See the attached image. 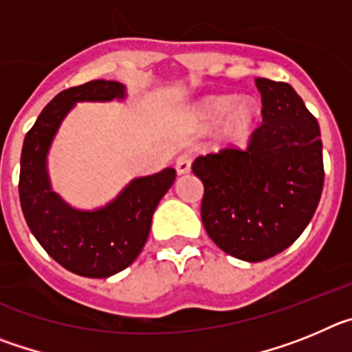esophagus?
Masks as SVG:
<instances>
[{
	"label": "esophagus",
	"instance_id": "1",
	"mask_svg": "<svg viewBox=\"0 0 352 352\" xmlns=\"http://www.w3.org/2000/svg\"><path fill=\"white\" fill-rule=\"evenodd\" d=\"M176 170L178 174H186L190 173V167H192V157L188 153H182L178 158H176Z\"/></svg>",
	"mask_w": 352,
	"mask_h": 352
}]
</instances>
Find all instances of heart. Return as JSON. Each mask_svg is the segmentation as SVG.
<instances>
[{
	"label": "heart",
	"instance_id": "obj_1",
	"mask_svg": "<svg viewBox=\"0 0 352 352\" xmlns=\"http://www.w3.org/2000/svg\"><path fill=\"white\" fill-rule=\"evenodd\" d=\"M195 116L204 125H213L223 117L220 123V138L226 142H239L256 129L259 107L250 98L234 104L232 96H208L197 104Z\"/></svg>",
	"mask_w": 352,
	"mask_h": 352
}]
</instances>
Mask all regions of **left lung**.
I'll list each match as a JSON object with an SVG mask.
<instances>
[{"label":"left lung","instance_id":"left-lung-1","mask_svg":"<svg viewBox=\"0 0 352 352\" xmlns=\"http://www.w3.org/2000/svg\"><path fill=\"white\" fill-rule=\"evenodd\" d=\"M263 125L247 149L197 157L204 185L201 219L214 245L259 263L291 247L317 210L324 185L321 130L292 86L256 79Z\"/></svg>","mask_w":352,"mask_h":352}]
</instances>
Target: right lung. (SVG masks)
Returning <instances> with one entry per match:
<instances>
[{"mask_svg":"<svg viewBox=\"0 0 352 352\" xmlns=\"http://www.w3.org/2000/svg\"><path fill=\"white\" fill-rule=\"evenodd\" d=\"M125 98V86L96 79L56 95L26 133L21 153L19 199L30 231L43 250L68 272L107 278L138 259L160 199L173 186V167L135 178L116 199L96 210H77L51 188L47 153L56 132L77 102Z\"/></svg>","mask_w":352,"mask_h":352,"instance_id":"right-lung-1","label":"right lung"}]
</instances>
